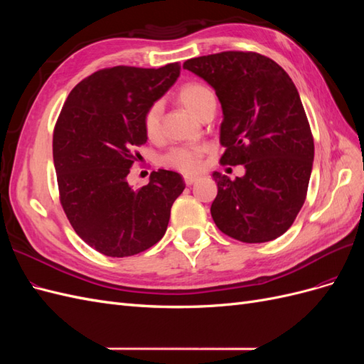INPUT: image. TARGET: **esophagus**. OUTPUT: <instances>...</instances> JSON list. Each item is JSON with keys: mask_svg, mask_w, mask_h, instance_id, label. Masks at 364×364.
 <instances>
[{"mask_svg": "<svg viewBox=\"0 0 364 364\" xmlns=\"http://www.w3.org/2000/svg\"><path fill=\"white\" fill-rule=\"evenodd\" d=\"M183 181H185V183L186 185H193L196 181H197V178H196V176H185V178H183Z\"/></svg>", "mask_w": 364, "mask_h": 364, "instance_id": "obj_1", "label": "esophagus"}]
</instances>
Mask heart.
Listing matches in <instances>:
<instances>
[{"label": "heart", "instance_id": "b5f03b06", "mask_svg": "<svg viewBox=\"0 0 364 364\" xmlns=\"http://www.w3.org/2000/svg\"><path fill=\"white\" fill-rule=\"evenodd\" d=\"M178 98L179 102L196 117H199L209 103L215 102L213 91L202 83L183 85L179 90ZM161 117L162 107L159 103L151 105L147 109V112L144 115V130L150 139L158 138L161 134ZM203 153V147H173L162 156V164L181 173L190 174L197 171V168L200 167Z\"/></svg>", "mask_w": 364, "mask_h": 364}]
</instances>
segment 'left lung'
I'll return each instance as SVG.
<instances>
[{"label": "left lung", "mask_w": 364, "mask_h": 364, "mask_svg": "<svg viewBox=\"0 0 364 364\" xmlns=\"http://www.w3.org/2000/svg\"><path fill=\"white\" fill-rule=\"evenodd\" d=\"M183 68L211 85L222 105L220 162L246 168L235 181L213 173L217 228L243 243L281 237L305 202L314 159L294 83L277 62L258 53L209 54L186 60Z\"/></svg>", "instance_id": "8db88e82"}]
</instances>
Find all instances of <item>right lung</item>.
<instances>
[{
  "instance_id": "1",
  "label": "right lung",
  "mask_w": 364,
  "mask_h": 364,
  "mask_svg": "<svg viewBox=\"0 0 364 364\" xmlns=\"http://www.w3.org/2000/svg\"><path fill=\"white\" fill-rule=\"evenodd\" d=\"M181 65L114 67L70 92L53 135L60 203L86 245L106 257H132L156 245L173 202L185 188L176 171L158 170L132 188L135 149L147 142L144 115L178 80Z\"/></svg>"
}]
</instances>
